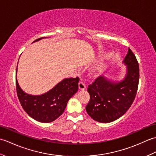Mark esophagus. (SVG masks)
Masks as SVG:
<instances>
[{
	"mask_svg": "<svg viewBox=\"0 0 156 156\" xmlns=\"http://www.w3.org/2000/svg\"><path fill=\"white\" fill-rule=\"evenodd\" d=\"M78 88L79 90H84L86 89V85L84 83H83V82H80L78 83Z\"/></svg>",
	"mask_w": 156,
	"mask_h": 156,
	"instance_id": "1",
	"label": "esophagus"
}]
</instances>
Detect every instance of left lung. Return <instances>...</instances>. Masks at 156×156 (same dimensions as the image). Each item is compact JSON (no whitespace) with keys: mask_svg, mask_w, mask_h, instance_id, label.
<instances>
[{"mask_svg":"<svg viewBox=\"0 0 156 156\" xmlns=\"http://www.w3.org/2000/svg\"><path fill=\"white\" fill-rule=\"evenodd\" d=\"M123 63L127 66L124 80L115 82L101 76L88 85L90 100L86 110L94 120L101 122L117 120L133 102L140 80V68L135 55L129 48Z\"/></svg>","mask_w":156,"mask_h":156,"instance_id":"1","label":"left lung"}]
</instances>
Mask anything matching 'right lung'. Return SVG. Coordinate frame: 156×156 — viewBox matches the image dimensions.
Returning a JSON list of instances; mask_svg holds the SVG:
<instances>
[{"instance_id": "right-lung-1", "label": "right lung", "mask_w": 156, "mask_h": 156, "mask_svg": "<svg viewBox=\"0 0 156 156\" xmlns=\"http://www.w3.org/2000/svg\"><path fill=\"white\" fill-rule=\"evenodd\" d=\"M79 80L78 77L64 79L46 93L34 96L23 92L16 78V94L23 108L31 117L39 122H50L64 112L69 99L78 91Z\"/></svg>"}]
</instances>
